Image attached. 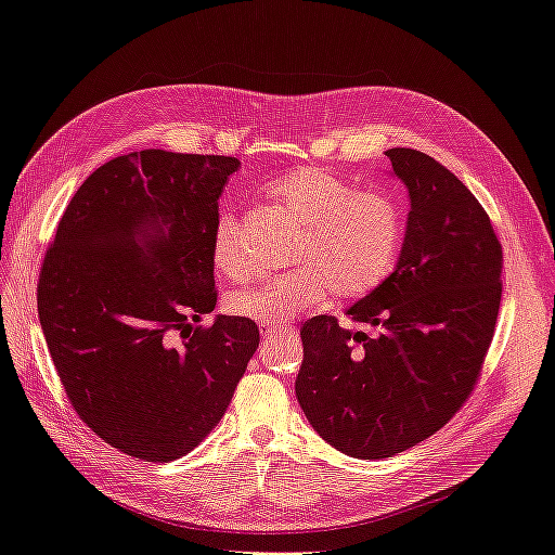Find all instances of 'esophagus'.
Returning <instances> with one entry per match:
<instances>
[{
  "label": "esophagus",
  "mask_w": 555,
  "mask_h": 555,
  "mask_svg": "<svg viewBox=\"0 0 555 555\" xmlns=\"http://www.w3.org/2000/svg\"><path fill=\"white\" fill-rule=\"evenodd\" d=\"M280 328H289V326H275V324H261V334L263 336H275Z\"/></svg>",
  "instance_id": "34e87169"
}]
</instances>
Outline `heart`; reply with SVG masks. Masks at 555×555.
<instances>
[{
	"mask_svg": "<svg viewBox=\"0 0 555 555\" xmlns=\"http://www.w3.org/2000/svg\"><path fill=\"white\" fill-rule=\"evenodd\" d=\"M273 201L301 223L289 261L298 268L259 287L233 292L227 308L235 318L282 324L322 306L328 296L357 301L395 271L403 243V209L389 191H359L352 182L318 168L294 170L271 186ZM215 266L243 282L254 273L243 245L241 219L223 212L215 227Z\"/></svg>",
	"mask_w": 555,
	"mask_h": 555,
	"instance_id": "heart-1",
	"label": "heart"
}]
</instances>
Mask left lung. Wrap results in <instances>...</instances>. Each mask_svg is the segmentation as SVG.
I'll return each mask as SVG.
<instances>
[{
    "instance_id": "1",
    "label": "left lung",
    "mask_w": 555,
    "mask_h": 555,
    "mask_svg": "<svg viewBox=\"0 0 555 555\" xmlns=\"http://www.w3.org/2000/svg\"><path fill=\"white\" fill-rule=\"evenodd\" d=\"M385 156L409 186V229L395 273L348 310L378 334L348 332L318 314L301 328L296 378L312 429L359 460L406 451L464 406L502 301V245L483 205L423 152Z\"/></svg>"
}]
</instances>
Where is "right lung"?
I'll list each match as a JSON object with an SVG mask.
<instances>
[{"label": "right lung", "instance_id": "add662e5", "mask_svg": "<svg viewBox=\"0 0 555 555\" xmlns=\"http://www.w3.org/2000/svg\"><path fill=\"white\" fill-rule=\"evenodd\" d=\"M235 156L144 149L74 193L43 254L37 310L72 409L144 462L191 453L227 413L259 326L217 306L219 198Z\"/></svg>", "mask_w": 555, "mask_h": 555}]
</instances>
